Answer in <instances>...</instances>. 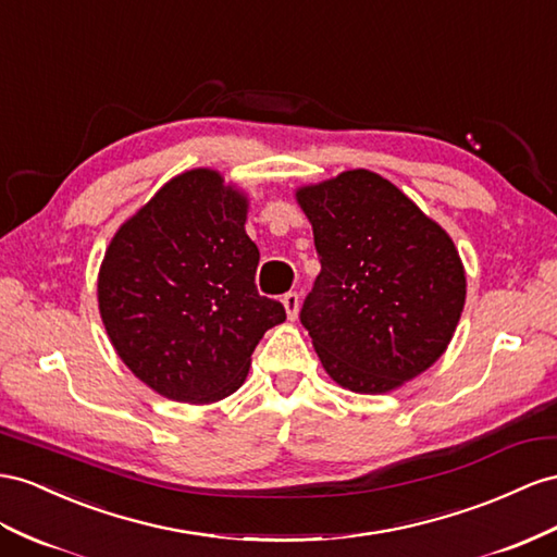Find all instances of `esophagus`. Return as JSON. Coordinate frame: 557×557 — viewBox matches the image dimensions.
I'll return each mask as SVG.
<instances>
[{"instance_id":"obj_1","label":"esophagus","mask_w":557,"mask_h":557,"mask_svg":"<svg viewBox=\"0 0 557 557\" xmlns=\"http://www.w3.org/2000/svg\"><path fill=\"white\" fill-rule=\"evenodd\" d=\"M298 304H301V298H298L296 292H287L282 296V306H284V310H287L289 320L298 318Z\"/></svg>"}]
</instances>
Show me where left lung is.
<instances>
[{"instance_id":"8db88e82","label":"left lung","mask_w":557,"mask_h":557,"mask_svg":"<svg viewBox=\"0 0 557 557\" xmlns=\"http://www.w3.org/2000/svg\"><path fill=\"white\" fill-rule=\"evenodd\" d=\"M320 275L301 324L338 386L381 395L447 350L466 304L451 237L391 181L367 169L296 190Z\"/></svg>"}]
</instances>
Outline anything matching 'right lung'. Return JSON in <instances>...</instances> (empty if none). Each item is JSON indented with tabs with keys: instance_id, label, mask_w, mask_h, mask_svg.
Segmentation results:
<instances>
[{
	"instance_id": "add662e5",
	"label": "right lung",
	"mask_w": 557,
	"mask_h": 557,
	"mask_svg": "<svg viewBox=\"0 0 557 557\" xmlns=\"http://www.w3.org/2000/svg\"><path fill=\"white\" fill-rule=\"evenodd\" d=\"M249 199L213 169L164 183L120 225L98 273V310L122 362L169 400L209 405L247 379L263 334L287 320L256 292Z\"/></svg>"
}]
</instances>
